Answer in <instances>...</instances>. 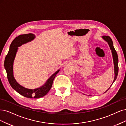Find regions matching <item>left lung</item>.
I'll list each match as a JSON object with an SVG mask.
<instances>
[{
  "label": "left lung",
  "instance_id": "1",
  "mask_svg": "<svg viewBox=\"0 0 126 126\" xmlns=\"http://www.w3.org/2000/svg\"><path fill=\"white\" fill-rule=\"evenodd\" d=\"M102 38H103V39H104V40H105L107 42L108 44H109V46L110 49H111V51H112L113 59L114 68H115V79H114V80H113V83H112V84H113V82H115V81L116 80V78L117 77L118 74V69H119V68H118V55H117V52H116V51L115 50V48H114V47H113V42H112V40L111 38H110L109 36H102ZM112 84L111 85V86L109 87V88L111 87ZM107 90L106 91H107Z\"/></svg>",
  "mask_w": 126,
  "mask_h": 126
}]
</instances>
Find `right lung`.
Masks as SVG:
<instances>
[{"label": "right lung", "instance_id": "1", "mask_svg": "<svg viewBox=\"0 0 126 126\" xmlns=\"http://www.w3.org/2000/svg\"><path fill=\"white\" fill-rule=\"evenodd\" d=\"M35 38V35L32 33L21 35L16 37L11 43L8 53L7 54L4 63V66L7 72V76L10 86L17 92L26 98H39L45 96L50 90L53 81L59 70L57 71L49 78L45 84L39 88L29 89L20 86L15 80L13 75V62L18 49V47L22 44L32 41Z\"/></svg>", "mask_w": 126, "mask_h": 126}]
</instances>
